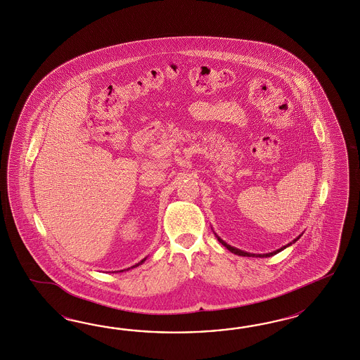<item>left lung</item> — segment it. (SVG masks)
Returning a JSON list of instances; mask_svg holds the SVG:
<instances>
[{
	"label": "left lung",
	"mask_w": 360,
	"mask_h": 360,
	"mask_svg": "<svg viewBox=\"0 0 360 360\" xmlns=\"http://www.w3.org/2000/svg\"><path fill=\"white\" fill-rule=\"evenodd\" d=\"M216 234V233H214ZM217 239H218V242L219 243H222L224 246L226 247L227 250L230 251V252H233V254H236V255H239V257H272V255H276V254H278L280 251H283L284 248H287V247L290 246V245H293V243H296V240H298L300 239V236H298L296 239H293L292 242H289L288 245H285V246L280 247V248H278L276 251H272V252H267V254H251V252H247V251H243V250H239V248H236V247L230 246V245H227L226 242L224 240V239H221L219 236H217Z\"/></svg>",
	"instance_id": "8db88e82"
}]
</instances>
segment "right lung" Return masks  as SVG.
Here are the masks:
<instances>
[{"mask_svg": "<svg viewBox=\"0 0 360 360\" xmlns=\"http://www.w3.org/2000/svg\"><path fill=\"white\" fill-rule=\"evenodd\" d=\"M146 259H147V257H144V259H142V260H141V262H139V263H136V264H135V266H133V267H129V268H127V269H122V271H120V272H124V271H129V269H130V268H135V267H138V266H141V264H142V263H144V260H146Z\"/></svg>", "mask_w": 360, "mask_h": 360, "instance_id": "add662e5", "label": "right lung"}]
</instances>
